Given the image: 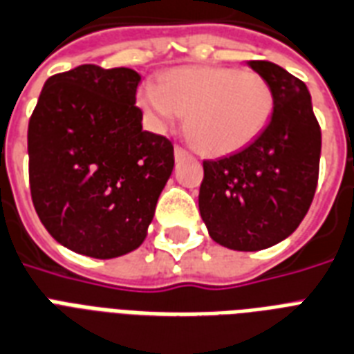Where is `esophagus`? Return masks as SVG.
I'll list each match as a JSON object with an SVG mask.
<instances>
[{"label": "esophagus", "instance_id": "1", "mask_svg": "<svg viewBox=\"0 0 354 354\" xmlns=\"http://www.w3.org/2000/svg\"><path fill=\"white\" fill-rule=\"evenodd\" d=\"M175 160H180V158H185V157H188V151H186L185 147H180V146H177L175 147Z\"/></svg>", "mask_w": 354, "mask_h": 354}]
</instances>
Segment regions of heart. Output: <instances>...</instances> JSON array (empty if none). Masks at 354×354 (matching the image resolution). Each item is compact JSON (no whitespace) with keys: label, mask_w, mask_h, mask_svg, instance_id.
<instances>
[{"label":"heart","mask_w":354,"mask_h":354,"mask_svg":"<svg viewBox=\"0 0 354 354\" xmlns=\"http://www.w3.org/2000/svg\"><path fill=\"white\" fill-rule=\"evenodd\" d=\"M140 106L155 129L186 116V134L197 151L223 157L253 144L273 114L275 94L260 73L225 66L177 68L146 84Z\"/></svg>","instance_id":"heart-1"}]
</instances>
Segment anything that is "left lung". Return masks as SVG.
Masks as SVG:
<instances>
[{
    "instance_id": "8db88e82",
    "label": "left lung",
    "mask_w": 354,
    "mask_h": 354,
    "mask_svg": "<svg viewBox=\"0 0 354 354\" xmlns=\"http://www.w3.org/2000/svg\"><path fill=\"white\" fill-rule=\"evenodd\" d=\"M248 66L273 88L271 120L248 147L205 160L199 188L208 234L234 251L271 248L299 227L316 194L322 155V129L306 84L268 60Z\"/></svg>"
}]
</instances>
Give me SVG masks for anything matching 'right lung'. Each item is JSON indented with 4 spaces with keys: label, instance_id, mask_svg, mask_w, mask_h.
<instances>
[{
    "label": "right lung",
    "instance_id": "add662e5",
    "mask_svg": "<svg viewBox=\"0 0 354 354\" xmlns=\"http://www.w3.org/2000/svg\"><path fill=\"white\" fill-rule=\"evenodd\" d=\"M140 73L83 64L44 84L27 131L29 185L48 232L79 254L140 248L174 171V146L142 129Z\"/></svg>",
    "mask_w": 354,
    "mask_h": 354
}]
</instances>
